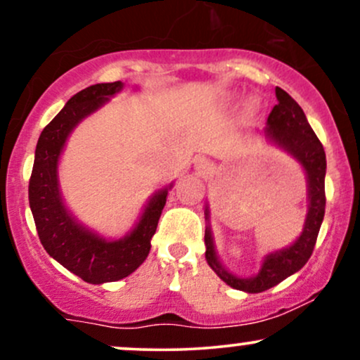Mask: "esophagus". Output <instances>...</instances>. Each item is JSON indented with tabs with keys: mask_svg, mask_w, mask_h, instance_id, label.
<instances>
[{
	"mask_svg": "<svg viewBox=\"0 0 360 360\" xmlns=\"http://www.w3.org/2000/svg\"><path fill=\"white\" fill-rule=\"evenodd\" d=\"M193 167H194V171H196L200 176L208 174V171H210V160L206 159V157L196 155V157H194V160H193Z\"/></svg>",
	"mask_w": 360,
	"mask_h": 360,
	"instance_id": "esophagus-1",
	"label": "esophagus"
}]
</instances>
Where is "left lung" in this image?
I'll return each instance as SVG.
<instances>
[{
  "mask_svg": "<svg viewBox=\"0 0 360 360\" xmlns=\"http://www.w3.org/2000/svg\"><path fill=\"white\" fill-rule=\"evenodd\" d=\"M276 98H278V105L267 117V125L262 134L271 146L295 159L307 176L308 210L300 237L288 247L269 252L260 264L257 274L250 278H240L226 269L218 257L212 225H210V206L208 203L205 205L206 262L223 283L243 292H262L298 272L311 257L325 217L326 157L323 146L309 127L307 115L298 103L281 88H276Z\"/></svg>",
  "mask_w": 360,
  "mask_h": 360,
  "instance_id": "8db88e82",
  "label": "left lung"
}]
</instances>
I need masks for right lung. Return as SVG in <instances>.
<instances>
[{"label": "right lung", "mask_w": 360, "mask_h": 360, "mask_svg": "<svg viewBox=\"0 0 360 360\" xmlns=\"http://www.w3.org/2000/svg\"><path fill=\"white\" fill-rule=\"evenodd\" d=\"M123 89L122 81L101 82L79 91L44 128L35 148L28 201L44 249L60 266L89 284L120 281L142 266L150 252L160 213L172 183L148 198L134 229L122 238H106L86 226L65 206L59 162L69 135L84 118Z\"/></svg>", "instance_id": "right-lung-1"}]
</instances>
